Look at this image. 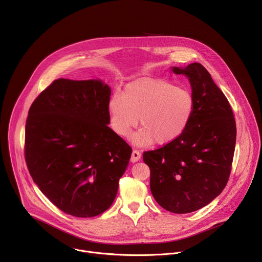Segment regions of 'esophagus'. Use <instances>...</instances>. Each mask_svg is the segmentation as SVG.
Listing matches in <instances>:
<instances>
[{"mask_svg": "<svg viewBox=\"0 0 262 262\" xmlns=\"http://www.w3.org/2000/svg\"><path fill=\"white\" fill-rule=\"evenodd\" d=\"M140 159H141V154H140V151H139V150H133L132 158H130L132 163H136V162H138Z\"/></svg>", "mask_w": 262, "mask_h": 262, "instance_id": "obj_1", "label": "esophagus"}]
</instances>
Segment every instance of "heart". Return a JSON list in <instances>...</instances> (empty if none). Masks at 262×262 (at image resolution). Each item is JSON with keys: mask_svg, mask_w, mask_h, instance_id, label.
I'll list each match as a JSON object with an SVG mask.
<instances>
[{"mask_svg": "<svg viewBox=\"0 0 262 262\" xmlns=\"http://www.w3.org/2000/svg\"><path fill=\"white\" fill-rule=\"evenodd\" d=\"M111 126L120 137H133L137 146L166 145L188 128L194 112L190 90L164 79L143 78L128 83L123 94L114 93L107 103Z\"/></svg>", "mask_w": 262, "mask_h": 262, "instance_id": "obj_1", "label": "heart"}]
</instances>
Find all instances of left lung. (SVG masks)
<instances>
[{
    "mask_svg": "<svg viewBox=\"0 0 262 262\" xmlns=\"http://www.w3.org/2000/svg\"><path fill=\"white\" fill-rule=\"evenodd\" d=\"M189 79L194 112L185 132L157 150L143 154L150 169L156 201L174 213H189L209 204L229 179L236 125L226 96L200 64L172 67Z\"/></svg>",
    "mask_w": 262,
    "mask_h": 262,
    "instance_id": "left-lung-1",
    "label": "left lung"
}]
</instances>
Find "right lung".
Segmentation results:
<instances>
[{"mask_svg":"<svg viewBox=\"0 0 262 262\" xmlns=\"http://www.w3.org/2000/svg\"><path fill=\"white\" fill-rule=\"evenodd\" d=\"M110 96L101 80L59 79L29 110V172L49 200L73 216L105 211L129 163L130 146L107 126Z\"/></svg>","mask_w":262,"mask_h":262,"instance_id":"right-lung-1","label":"right lung"}]
</instances>
